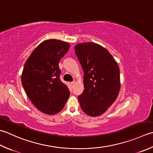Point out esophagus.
<instances>
[{
	"label": "esophagus",
	"instance_id": "esophagus-1",
	"mask_svg": "<svg viewBox=\"0 0 153 153\" xmlns=\"http://www.w3.org/2000/svg\"><path fill=\"white\" fill-rule=\"evenodd\" d=\"M75 83H76V82H74H74H71V83H70V85H71V88H73Z\"/></svg>",
	"mask_w": 153,
	"mask_h": 153
}]
</instances>
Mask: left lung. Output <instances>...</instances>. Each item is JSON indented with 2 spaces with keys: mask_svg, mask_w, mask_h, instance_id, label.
<instances>
[{
  "mask_svg": "<svg viewBox=\"0 0 153 153\" xmlns=\"http://www.w3.org/2000/svg\"><path fill=\"white\" fill-rule=\"evenodd\" d=\"M74 49L84 72V90L78 96L81 108L89 116H100L119 94L120 72L117 63L108 51L97 44L80 43Z\"/></svg>",
  "mask_w": 153,
  "mask_h": 153,
  "instance_id": "8db88e82",
  "label": "left lung"
}]
</instances>
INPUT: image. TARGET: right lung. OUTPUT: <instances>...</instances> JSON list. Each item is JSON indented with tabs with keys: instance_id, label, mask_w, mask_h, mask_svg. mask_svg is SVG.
Returning <instances> with one entry per match:
<instances>
[{
	"instance_id": "obj_1",
	"label": "right lung",
	"mask_w": 153,
	"mask_h": 153,
	"mask_svg": "<svg viewBox=\"0 0 153 153\" xmlns=\"http://www.w3.org/2000/svg\"><path fill=\"white\" fill-rule=\"evenodd\" d=\"M70 44L55 39L40 44L27 59L22 84L30 100L46 114L54 115L64 108L70 96L68 86L60 80L59 62Z\"/></svg>"
}]
</instances>
